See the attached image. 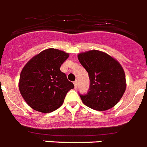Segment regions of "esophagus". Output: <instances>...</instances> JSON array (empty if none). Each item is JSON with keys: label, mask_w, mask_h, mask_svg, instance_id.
Listing matches in <instances>:
<instances>
[{"label": "esophagus", "mask_w": 147, "mask_h": 147, "mask_svg": "<svg viewBox=\"0 0 147 147\" xmlns=\"http://www.w3.org/2000/svg\"><path fill=\"white\" fill-rule=\"evenodd\" d=\"M74 87L77 88V84H78V82H77V80H75L74 82Z\"/></svg>", "instance_id": "esophagus-1"}]
</instances>
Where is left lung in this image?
<instances>
[{"instance_id":"8db88e82","label":"left lung","mask_w":147,"mask_h":147,"mask_svg":"<svg viewBox=\"0 0 147 147\" xmlns=\"http://www.w3.org/2000/svg\"><path fill=\"white\" fill-rule=\"evenodd\" d=\"M90 77V89L80 94L83 104L97 111H105L119 102L126 90V80L121 65L110 55L97 50L78 55Z\"/></svg>"}]
</instances>
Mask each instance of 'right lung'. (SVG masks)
<instances>
[{"label": "right lung", "instance_id": "obj_1", "mask_svg": "<svg viewBox=\"0 0 147 147\" xmlns=\"http://www.w3.org/2000/svg\"><path fill=\"white\" fill-rule=\"evenodd\" d=\"M68 57L64 51L49 49L32 57L23 68L19 89L32 109L49 113L61 106L68 91L74 88L60 70Z\"/></svg>", "mask_w": 147, "mask_h": 147}]
</instances>
